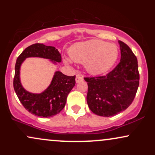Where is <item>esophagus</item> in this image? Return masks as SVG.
Here are the masks:
<instances>
[{
  "label": "esophagus",
  "instance_id": "1",
  "mask_svg": "<svg viewBox=\"0 0 155 155\" xmlns=\"http://www.w3.org/2000/svg\"><path fill=\"white\" fill-rule=\"evenodd\" d=\"M83 79L82 76L81 75H80V74H76V82H79V81H81V80Z\"/></svg>",
  "mask_w": 155,
  "mask_h": 155
}]
</instances>
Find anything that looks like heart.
Segmentation results:
<instances>
[{
    "label": "heart",
    "mask_w": 155,
    "mask_h": 155,
    "mask_svg": "<svg viewBox=\"0 0 155 155\" xmlns=\"http://www.w3.org/2000/svg\"><path fill=\"white\" fill-rule=\"evenodd\" d=\"M69 54L74 61L85 63L89 73L100 74L114 65L119 56V49L115 44L93 39L74 44ZM65 61L71 63L68 59H65Z\"/></svg>",
    "instance_id": "b5f03b06"
}]
</instances>
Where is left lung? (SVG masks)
I'll use <instances>...</instances> for the list:
<instances>
[{
    "label": "left lung",
    "mask_w": 155,
    "mask_h": 155,
    "mask_svg": "<svg viewBox=\"0 0 155 155\" xmlns=\"http://www.w3.org/2000/svg\"><path fill=\"white\" fill-rule=\"evenodd\" d=\"M120 62L104 76L84 77L87 82V101L90 109L101 117H111L132 104L139 85L138 60L130 48L119 41Z\"/></svg>",
    "instance_id": "left-lung-1"
}]
</instances>
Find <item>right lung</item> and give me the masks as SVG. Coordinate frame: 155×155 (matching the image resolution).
Returning <instances> with one entry per match:
<instances>
[{
	"label": "right lung",
	"instance_id": "add662e5",
	"mask_svg": "<svg viewBox=\"0 0 155 155\" xmlns=\"http://www.w3.org/2000/svg\"><path fill=\"white\" fill-rule=\"evenodd\" d=\"M31 57L46 58L60 63L61 55L54 47L34 44L21 53L15 64L14 89L21 104L32 114L45 118L51 117L59 114L65 107L68 95L75 86L76 76H68L57 71L51 84L45 91L40 94L31 93L22 87L19 79L21 64L25 58Z\"/></svg>",
	"mask_w": 155,
	"mask_h": 155
}]
</instances>
